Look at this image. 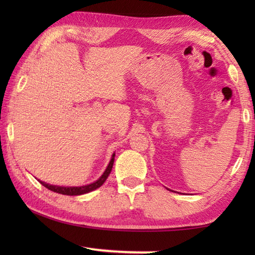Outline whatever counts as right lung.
I'll list each match as a JSON object with an SVG mask.
<instances>
[{
	"mask_svg": "<svg viewBox=\"0 0 255 255\" xmlns=\"http://www.w3.org/2000/svg\"><path fill=\"white\" fill-rule=\"evenodd\" d=\"M114 162H115V153L112 154V157L110 159L109 165L107 166L106 171L103 172V174L100 176V179H98L96 182L86 184V185H81V187H59V185H53V184L42 182V181H40V180H38V181H39V182L42 185H44V187H46L47 189H49L50 191L60 193V195H66V196L84 195V193L91 192V191H93V190L100 188L101 185L105 183V181L107 180L108 176H109L110 172L112 170V165H114Z\"/></svg>",
	"mask_w": 255,
	"mask_h": 255,
	"instance_id": "obj_1",
	"label": "right lung"
}]
</instances>
